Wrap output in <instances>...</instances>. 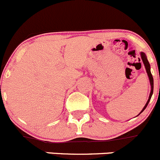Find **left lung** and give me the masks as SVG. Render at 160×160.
<instances>
[{"instance_id": "8db88e82", "label": "left lung", "mask_w": 160, "mask_h": 160, "mask_svg": "<svg viewBox=\"0 0 160 160\" xmlns=\"http://www.w3.org/2000/svg\"><path fill=\"white\" fill-rule=\"evenodd\" d=\"M141 58H142V61H143L144 65H145V70H146L147 74H148V78H149L150 85H151V92H150L149 97H148V101H147L146 104H145V107H144V108L142 109V111L140 112V113H142V112H143L144 110H145V109L147 107V106H148V102H149L150 99H151L152 96V93H153V78H152V74H151V71H150V64H149V63H148V59H147L146 55L145 54V53H143V52H141ZM140 113H139V114H140ZM139 114H138V115H139Z\"/></svg>"}]
</instances>
